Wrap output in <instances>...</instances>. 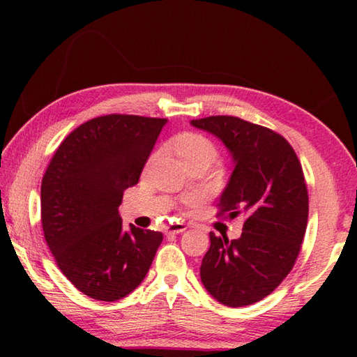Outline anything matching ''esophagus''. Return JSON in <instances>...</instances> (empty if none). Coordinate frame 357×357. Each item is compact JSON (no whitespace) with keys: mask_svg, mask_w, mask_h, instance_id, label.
Segmentation results:
<instances>
[{"mask_svg":"<svg viewBox=\"0 0 357 357\" xmlns=\"http://www.w3.org/2000/svg\"><path fill=\"white\" fill-rule=\"evenodd\" d=\"M187 227L184 223H172V225L167 227V233L168 234H178V233H183Z\"/></svg>","mask_w":357,"mask_h":357,"instance_id":"obj_1","label":"esophagus"}]
</instances>
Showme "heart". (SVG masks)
Segmentation results:
<instances>
[{
  "label": "heart",
  "instance_id": "obj_1",
  "mask_svg": "<svg viewBox=\"0 0 357 357\" xmlns=\"http://www.w3.org/2000/svg\"><path fill=\"white\" fill-rule=\"evenodd\" d=\"M174 146H176L178 154L184 162L195 159V157H209L213 160L215 159V146L213 142L200 134L185 132V134L176 138Z\"/></svg>",
  "mask_w": 357,
  "mask_h": 357
}]
</instances>
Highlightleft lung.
<instances>
[{
	"label": "left lung",
	"mask_w": 357,
	"mask_h": 357,
	"mask_svg": "<svg viewBox=\"0 0 357 357\" xmlns=\"http://www.w3.org/2000/svg\"><path fill=\"white\" fill-rule=\"evenodd\" d=\"M190 124L215 135L233 157L220 214L245 215L238 239L209 233L202 282L223 305H250L280 285L299 255L309 217L301 162L282 135L249 121L209 116Z\"/></svg>",
	"instance_id": "1"
}]
</instances>
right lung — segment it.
<instances>
[{
  "instance_id": "1",
  "label": "right lung",
  "mask_w": 357,
  "mask_h": 357,
  "mask_svg": "<svg viewBox=\"0 0 357 357\" xmlns=\"http://www.w3.org/2000/svg\"><path fill=\"white\" fill-rule=\"evenodd\" d=\"M162 118L105 114L64 138L40 185V219L58 268L77 289L118 301L140 285L164 239L160 231L123 229V192L135 185Z\"/></svg>"
}]
</instances>
